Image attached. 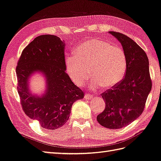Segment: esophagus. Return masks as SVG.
Returning <instances> with one entry per match:
<instances>
[{
    "mask_svg": "<svg viewBox=\"0 0 161 161\" xmlns=\"http://www.w3.org/2000/svg\"><path fill=\"white\" fill-rule=\"evenodd\" d=\"M93 97H93V95L89 94V93H86L85 95H84V98L86 99H88L89 100V99H92Z\"/></svg>",
    "mask_w": 161,
    "mask_h": 161,
    "instance_id": "1",
    "label": "esophagus"
}]
</instances>
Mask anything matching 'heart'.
I'll list each match as a JSON object with an SVG mask.
<instances>
[{
    "label": "heart",
    "instance_id": "b5f03b06",
    "mask_svg": "<svg viewBox=\"0 0 161 161\" xmlns=\"http://www.w3.org/2000/svg\"><path fill=\"white\" fill-rule=\"evenodd\" d=\"M126 64L125 51L121 47L94 38L80 44L74 55L66 59V69L77 86H82L88 80L91 70L92 88L98 89L103 85L112 88L122 80Z\"/></svg>",
    "mask_w": 161,
    "mask_h": 161
}]
</instances>
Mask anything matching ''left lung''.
I'll return each instance as SVG.
<instances>
[{
    "instance_id": "1",
    "label": "left lung",
    "mask_w": 161,
    "mask_h": 161,
    "mask_svg": "<svg viewBox=\"0 0 161 161\" xmlns=\"http://www.w3.org/2000/svg\"><path fill=\"white\" fill-rule=\"evenodd\" d=\"M123 47L126 55L124 77L112 89L103 92L106 108L97 117L100 125L109 129L127 126L142 114L152 89L147 54L129 37L109 31Z\"/></svg>"
}]
</instances>
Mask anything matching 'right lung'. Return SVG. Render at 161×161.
<instances>
[{"instance_id":"add662e5","label":"right lung","mask_w":161,"mask_h":161,"mask_svg":"<svg viewBox=\"0 0 161 161\" xmlns=\"http://www.w3.org/2000/svg\"><path fill=\"white\" fill-rule=\"evenodd\" d=\"M65 44L53 35L36 37L22 51L16 66L18 92L26 115L42 128L55 130L65 124L73 103L84 93L66 73ZM46 76L47 90L41 97L29 92L28 80L34 72Z\"/></svg>"}]
</instances>
